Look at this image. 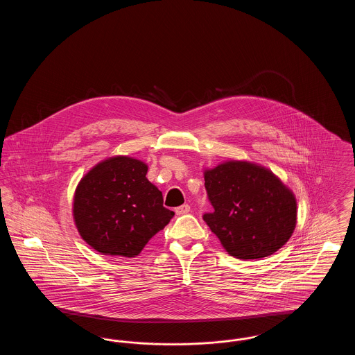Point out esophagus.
<instances>
[{
    "label": "esophagus",
    "instance_id": "1",
    "mask_svg": "<svg viewBox=\"0 0 355 355\" xmlns=\"http://www.w3.org/2000/svg\"><path fill=\"white\" fill-rule=\"evenodd\" d=\"M189 211H190V206L189 205H182V206L175 209V214L177 216H184V214H187Z\"/></svg>",
    "mask_w": 355,
    "mask_h": 355
}]
</instances>
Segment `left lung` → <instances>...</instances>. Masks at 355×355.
Returning a JSON list of instances; mask_svg holds the SVG:
<instances>
[{
	"mask_svg": "<svg viewBox=\"0 0 355 355\" xmlns=\"http://www.w3.org/2000/svg\"><path fill=\"white\" fill-rule=\"evenodd\" d=\"M203 178L214 207L203 220L232 257H269L294 233L295 196L271 170L249 161L230 159L205 169Z\"/></svg>",
	"mask_w": 355,
	"mask_h": 355,
	"instance_id": "left-lung-1",
	"label": "left lung"
}]
</instances>
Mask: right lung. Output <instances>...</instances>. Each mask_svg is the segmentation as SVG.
<instances>
[{"label": "right lung", "instance_id": "right-lung-1", "mask_svg": "<svg viewBox=\"0 0 355 355\" xmlns=\"http://www.w3.org/2000/svg\"><path fill=\"white\" fill-rule=\"evenodd\" d=\"M146 173L148 165L141 159L116 155L98 162L77 185L74 223L98 253L133 258L173 218Z\"/></svg>", "mask_w": 355, "mask_h": 355}]
</instances>
